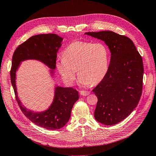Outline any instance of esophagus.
Masks as SVG:
<instances>
[{
	"instance_id": "esophagus-1",
	"label": "esophagus",
	"mask_w": 156,
	"mask_h": 156,
	"mask_svg": "<svg viewBox=\"0 0 156 156\" xmlns=\"http://www.w3.org/2000/svg\"><path fill=\"white\" fill-rule=\"evenodd\" d=\"M79 93L80 94H81V96H88L90 94V92L89 91H84V90H81L79 91Z\"/></svg>"
}]
</instances>
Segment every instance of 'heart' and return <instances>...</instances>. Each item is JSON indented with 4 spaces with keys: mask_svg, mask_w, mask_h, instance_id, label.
Segmentation results:
<instances>
[{
    "mask_svg": "<svg viewBox=\"0 0 156 156\" xmlns=\"http://www.w3.org/2000/svg\"><path fill=\"white\" fill-rule=\"evenodd\" d=\"M109 64L108 48L100 42L75 41L63 51V57L56 60L61 77L68 85H72L76 76L79 82L87 86L100 83L107 73Z\"/></svg>",
    "mask_w": 156,
    "mask_h": 156,
    "instance_id": "1",
    "label": "heart"
}]
</instances>
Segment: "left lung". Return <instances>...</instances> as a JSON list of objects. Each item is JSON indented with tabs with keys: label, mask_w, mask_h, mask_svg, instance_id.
Masks as SVG:
<instances>
[{
	"label": "left lung",
	"mask_w": 156,
	"mask_h": 156,
	"mask_svg": "<svg viewBox=\"0 0 156 156\" xmlns=\"http://www.w3.org/2000/svg\"><path fill=\"white\" fill-rule=\"evenodd\" d=\"M86 34L105 41L111 53L107 73L92 90L98 98L94 117L107 126L124 120L137 106L143 91L142 56L132 40L112 31Z\"/></svg>",
	"instance_id": "1"
}]
</instances>
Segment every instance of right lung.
I'll return each mask as SVG.
<instances>
[{
    "label": "right lung",
    "instance_id": "obj_1",
    "mask_svg": "<svg viewBox=\"0 0 156 156\" xmlns=\"http://www.w3.org/2000/svg\"><path fill=\"white\" fill-rule=\"evenodd\" d=\"M62 41V37L55 34L33 36L19 45L12 56L10 78L18 105L32 122L49 130L60 129L66 124L74 103L79 99L77 90L72 87H56L54 100L49 109L43 112H33L23 106L17 97L16 72L21 61L27 59L38 60L55 69L57 52Z\"/></svg>",
    "mask_w": 156,
    "mask_h": 156
}]
</instances>
